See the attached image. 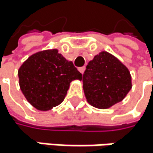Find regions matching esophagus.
Segmentation results:
<instances>
[{
  "label": "esophagus",
  "mask_w": 153,
  "mask_h": 153,
  "mask_svg": "<svg viewBox=\"0 0 153 153\" xmlns=\"http://www.w3.org/2000/svg\"><path fill=\"white\" fill-rule=\"evenodd\" d=\"M78 70H79V71H80L81 73H83V71H84V70H85V67H84V66H83V67H80Z\"/></svg>",
  "instance_id": "esophagus-1"
}]
</instances>
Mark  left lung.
<instances>
[{"mask_svg": "<svg viewBox=\"0 0 153 153\" xmlns=\"http://www.w3.org/2000/svg\"><path fill=\"white\" fill-rule=\"evenodd\" d=\"M82 80L88 102L99 109L110 108L123 101L131 89L129 70L106 51L88 63Z\"/></svg>", "mask_w": 153, "mask_h": 153, "instance_id": "obj_1", "label": "left lung"}]
</instances>
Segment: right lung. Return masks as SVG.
<instances>
[{
  "label": "right lung",
  "instance_id": "obj_1",
  "mask_svg": "<svg viewBox=\"0 0 153 153\" xmlns=\"http://www.w3.org/2000/svg\"><path fill=\"white\" fill-rule=\"evenodd\" d=\"M21 90L27 101L40 111L61 104L73 80H82V73L57 50L31 55L19 69Z\"/></svg>",
  "mask_w": 153,
  "mask_h": 153
}]
</instances>
